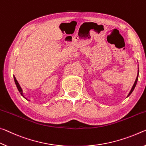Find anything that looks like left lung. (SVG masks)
Segmentation results:
<instances>
[{
	"instance_id": "left-lung-1",
	"label": "left lung",
	"mask_w": 146,
	"mask_h": 146,
	"mask_svg": "<svg viewBox=\"0 0 146 146\" xmlns=\"http://www.w3.org/2000/svg\"><path fill=\"white\" fill-rule=\"evenodd\" d=\"M138 74H139V70H138V74H137V79H136V80H135V83H134V84H133V87H132V89H131V90H130V92H129V94L127 95V97H129V96L131 95V93L133 92V91L134 90V89H135V87H136V85H137V81H138Z\"/></svg>"
}]
</instances>
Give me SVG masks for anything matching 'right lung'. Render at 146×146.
Returning a JSON list of instances; mask_svg holds the SVG:
<instances>
[{
	"label": "right lung",
	"mask_w": 146,
	"mask_h": 146,
	"mask_svg": "<svg viewBox=\"0 0 146 146\" xmlns=\"http://www.w3.org/2000/svg\"><path fill=\"white\" fill-rule=\"evenodd\" d=\"M13 78H14V81H15V85H16V86H17V89H18V90L19 91V92L21 93V96H23V98H25L26 100H28V101H30V100H28V98H26L25 96H24V94H23V91L22 88H21V87L20 86V85H19V83H18V82H17V80H16V78H15V76H13Z\"/></svg>",
	"instance_id": "add662e5"
}]
</instances>
